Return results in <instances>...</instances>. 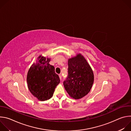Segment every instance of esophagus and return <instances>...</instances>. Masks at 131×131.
Wrapping results in <instances>:
<instances>
[{"label": "esophagus", "mask_w": 131, "mask_h": 131, "mask_svg": "<svg viewBox=\"0 0 131 131\" xmlns=\"http://www.w3.org/2000/svg\"><path fill=\"white\" fill-rule=\"evenodd\" d=\"M59 77H60V80H62V75H61V74H59Z\"/></svg>", "instance_id": "obj_1"}]
</instances>
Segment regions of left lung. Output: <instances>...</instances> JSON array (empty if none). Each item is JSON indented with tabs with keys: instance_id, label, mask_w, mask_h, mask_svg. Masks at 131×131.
I'll return each instance as SVG.
<instances>
[{
	"instance_id": "1",
	"label": "left lung",
	"mask_w": 131,
	"mask_h": 131,
	"mask_svg": "<svg viewBox=\"0 0 131 131\" xmlns=\"http://www.w3.org/2000/svg\"><path fill=\"white\" fill-rule=\"evenodd\" d=\"M68 65V74L63 82L64 88L71 97L80 99L90 91L94 82V74L81 54L69 59Z\"/></svg>"
}]
</instances>
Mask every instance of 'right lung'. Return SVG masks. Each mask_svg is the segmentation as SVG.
Masks as SVG:
<instances>
[{
  "label": "right lung",
  "instance_id": "right-lung-1",
  "mask_svg": "<svg viewBox=\"0 0 131 131\" xmlns=\"http://www.w3.org/2000/svg\"><path fill=\"white\" fill-rule=\"evenodd\" d=\"M51 59L40 55L30 67L27 76V86L31 94L41 101L49 100L53 95L60 79L54 67L49 64Z\"/></svg>",
  "mask_w": 131,
  "mask_h": 131
}]
</instances>
